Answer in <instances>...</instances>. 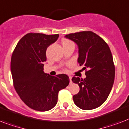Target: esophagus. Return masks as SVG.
<instances>
[{"label":"esophagus","mask_w":129,"mask_h":129,"mask_svg":"<svg viewBox=\"0 0 129 129\" xmlns=\"http://www.w3.org/2000/svg\"><path fill=\"white\" fill-rule=\"evenodd\" d=\"M71 79L72 77H71V76H69V80H70V84H71L72 83V81H71Z\"/></svg>","instance_id":"obj_1"}]
</instances>
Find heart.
Here are the masks:
<instances>
[{"label": "heart", "instance_id": "obj_1", "mask_svg": "<svg viewBox=\"0 0 129 129\" xmlns=\"http://www.w3.org/2000/svg\"><path fill=\"white\" fill-rule=\"evenodd\" d=\"M62 45L64 46H67V45H69V44H73V43L71 41L69 40H67V39H64L62 40Z\"/></svg>", "mask_w": 129, "mask_h": 129}]
</instances>
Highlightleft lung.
Instances as JSON below:
<instances>
[{
    "mask_svg": "<svg viewBox=\"0 0 129 129\" xmlns=\"http://www.w3.org/2000/svg\"><path fill=\"white\" fill-rule=\"evenodd\" d=\"M65 38L77 44V62L86 71L83 79L72 78L80 89L73 95L74 103L81 109H95L106 100L113 86L115 67L111 51L105 41L92 31L69 34Z\"/></svg>",
    "mask_w": 129,
    "mask_h": 129,
    "instance_id": "1",
    "label": "left lung"
}]
</instances>
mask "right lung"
Listing matches in <instances>:
<instances>
[{
	"label": "right lung",
	"mask_w": 129,
	"mask_h": 129,
	"mask_svg": "<svg viewBox=\"0 0 129 129\" xmlns=\"http://www.w3.org/2000/svg\"><path fill=\"white\" fill-rule=\"evenodd\" d=\"M58 37V34L29 33L19 41L12 54L14 87L23 102L35 110L53 108L57 104L58 92L69 83L65 74L51 76L44 71L47 48Z\"/></svg>",
	"instance_id": "add662e5"
}]
</instances>
